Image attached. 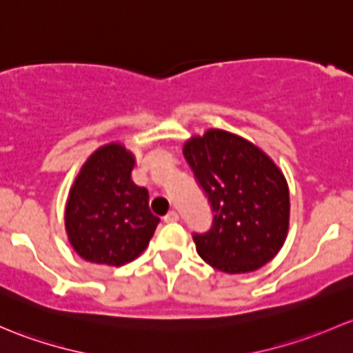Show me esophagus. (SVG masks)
Returning <instances> with one entry per match:
<instances>
[{
    "mask_svg": "<svg viewBox=\"0 0 353 353\" xmlns=\"http://www.w3.org/2000/svg\"><path fill=\"white\" fill-rule=\"evenodd\" d=\"M178 219H180V216H178L176 210H170L165 216V223H176Z\"/></svg>",
    "mask_w": 353,
    "mask_h": 353,
    "instance_id": "1",
    "label": "esophagus"
}]
</instances>
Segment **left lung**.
Here are the masks:
<instances>
[{"label":"left lung","mask_w":353,"mask_h":353,"mask_svg":"<svg viewBox=\"0 0 353 353\" xmlns=\"http://www.w3.org/2000/svg\"><path fill=\"white\" fill-rule=\"evenodd\" d=\"M183 156L214 212L210 230L194 232L202 260L226 274L268 263L289 230V187L277 165L255 144L221 129L187 141Z\"/></svg>","instance_id":"1"}]
</instances>
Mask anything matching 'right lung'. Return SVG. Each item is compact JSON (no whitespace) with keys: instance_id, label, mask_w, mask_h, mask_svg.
Instances as JSON below:
<instances>
[{"instance_id":"right-lung-1","label":"right lung","mask_w":353,"mask_h":353,"mask_svg":"<svg viewBox=\"0 0 353 353\" xmlns=\"http://www.w3.org/2000/svg\"><path fill=\"white\" fill-rule=\"evenodd\" d=\"M134 154L122 144L101 146L79 170L66 203V231L86 261L121 267L150 245L159 217L150 195L130 180Z\"/></svg>"}]
</instances>
